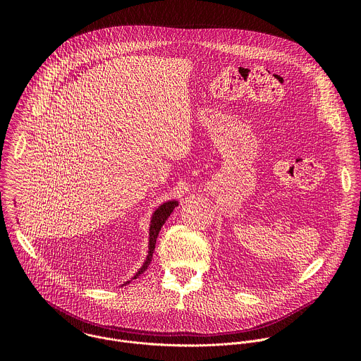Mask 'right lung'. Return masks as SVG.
Here are the masks:
<instances>
[{
    "instance_id": "1",
    "label": "right lung",
    "mask_w": 361,
    "mask_h": 361,
    "mask_svg": "<svg viewBox=\"0 0 361 361\" xmlns=\"http://www.w3.org/2000/svg\"><path fill=\"white\" fill-rule=\"evenodd\" d=\"M178 205V201L177 200H169L163 204H160L159 207L156 209V212L152 213L151 216V220H149V230H148V254L145 257V260L142 263V266L137 270V273L128 280L126 281L124 284L121 286H126L128 283H131V280H135L140 274H142L147 267L149 266L151 263V259H152V252H154V248H156V241H157V237H159V233L163 227V224L167 221V219L170 217V214L174 212V209Z\"/></svg>"
}]
</instances>
